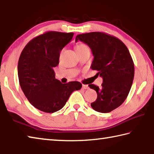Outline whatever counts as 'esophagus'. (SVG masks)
I'll list each match as a JSON object with an SVG mask.
<instances>
[{
	"instance_id": "1",
	"label": "esophagus",
	"mask_w": 154,
	"mask_h": 154,
	"mask_svg": "<svg viewBox=\"0 0 154 154\" xmlns=\"http://www.w3.org/2000/svg\"><path fill=\"white\" fill-rule=\"evenodd\" d=\"M82 88L83 89H87L89 88V87H88V85H83Z\"/></svg>"
}]
</instances>
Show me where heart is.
Segmentation results:
<instances>
[{
    "instance_id": "obj_1",
    "label": "heart",
    "mask_w": 154,
    "mask_h": 154,
    "mask_svg": "<svg viewBox=\"0 0 154 154\" xmlns=\"http://www.w3.org/2000/svg\"><path fill=\"white\" fill-rule=\"evenodd\" d=\"M75 49H76L77 53H79V52H81V51H85V50L89 49V47L87 46V45L84 44V43H79V44L77 45V46H76V47H75Z\"/></svg>"
}]
</instances>
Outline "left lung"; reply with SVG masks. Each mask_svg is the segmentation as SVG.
I'll return each mask as SVG.
<instances>
[{
    "label": "left lung",
    "mask_w": 154,
    "mask_h": 154,
    "mask_svg": "<svg viewBox=\"0 0 154 154\" xmlns=\"http://www.w3.org/2000/svg\"><path fill=\"white\" fill-rule=\"evenodd\" d=\"M78 40L90 47L94 56L91 68L103 78L101 88L89 85L97 94L91 106L98 112H111L124 102L133 83L134 64L129 51L119 38L102 32L78 35Z\"/></svg>",
    "instance_id": "left-lung-1"
}]
</instances>
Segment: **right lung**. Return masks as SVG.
Masks as SVG:
<instances>
[{
    "label": "right lung",
    "mask_w": 154,
    "mask_h": 154,
    "mask_svg": "<svg viewBox=\"0 0 154 154\" xmlns=\"http://www.w3.org/2000/svg\"><path fill=\"white\" fill-rule=\"evenodd\" d=\"M73 35L48 31L32 38L21 52L18 63L20 87L30 103L43 112L62 109L73 91L82 87L78 81L62 83L55 79L53 70L59 65L61 50Z\"/></svg>",
    "instance_id": "add662e5"
}]
</instances>
